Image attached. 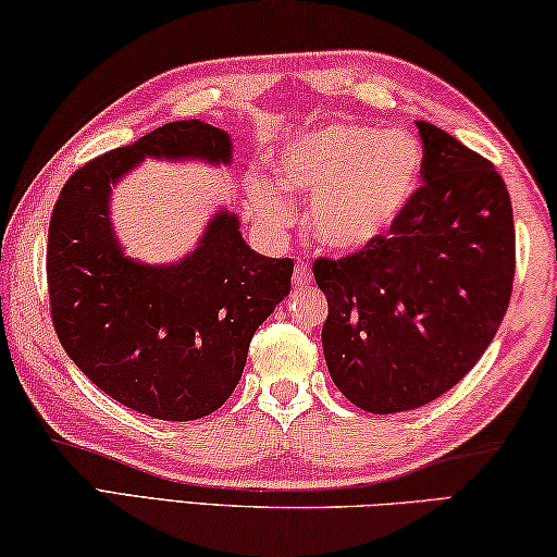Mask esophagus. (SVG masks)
Here are the masks:
<instances>
[{
	"instance_id": "1",
	"label": "esophagus",
	"mask_w": 557,
	"mask_h": 557,
	"mask_svg": "<svg viewBox=\"0 0 557 557\" xmlns=\"http://www.w3.org/2000/svg\"><path fill=\"white\" fill-rule=\"evenodd\" d=\"M292 282H295V287H299V289L311 285L313 277H311V272H309V265H307V262H297L295 275H292Z\"/></svg>"
}]
</instances>
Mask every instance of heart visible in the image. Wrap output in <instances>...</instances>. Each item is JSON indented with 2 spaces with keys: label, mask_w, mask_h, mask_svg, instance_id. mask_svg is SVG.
<instances>
[{
  "label": "heart",
  "mask_w": 557,
  "mask_h": 557,
  "mask_svg": "<svg viewBox=\"0 0 557 557\" xmlns=\"http://www.w3.org/2000/svg\"><path fill=\"white\" fill-rule=\"evenodd\" d=\"M421 144L407 131L336 121L305 131L277 156L280 178L252 175L248 197L260 216L280 224L289 189L311 191L309 219L323 244L358 250L377 240L417 191Z\"/></svg>",
  "instance_id": "obj_1"
}]
</instances>
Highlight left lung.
I'll use <instances>...</instances> for the list:
<instances>
[{"instance_id": "8db88e82", "label": "left lung", "mask_w": 557, "mask_h": 557, "mask_svg": "<svg viewBox=\"0 0 557 557\" xmlns=\"http://www.w3.org/2000/svg\"><path fill=\"white\" fill-rule=\"evenodd\" d=\"M423 185L356 256L313 262L329 299L321 343L331 380L370 413L423 407L482 358L507 313L517 236L490 160L417 121Z\"/></svg>"}]
</instances>
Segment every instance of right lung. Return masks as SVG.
<instances>
[{"label": "right lung", "instance_id": "add662e5", "mask_svg": "<svg viewBox=\"0 0 557 557\" xmlns=\"http://www.w3.org/2000/svg\"><path fill=\"white\" fill-rule=\"evenodd\" d=\"M146 158L231 165L234 140L207 121H173L79 168L50 216V313L70 360L111 399L195 421L236 389L252 333L289 295L295 262L252 250L224 205L185 258L150 265L126 256L111 189Z\"/></svg>", "mask_w": 557, "mask_h": 557}]
</instances>
